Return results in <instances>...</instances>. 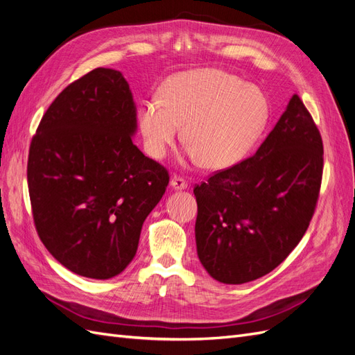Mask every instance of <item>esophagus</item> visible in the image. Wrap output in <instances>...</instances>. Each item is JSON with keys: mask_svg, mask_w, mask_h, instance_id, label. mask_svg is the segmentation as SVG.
Instances as JSON below:
<instances>
[{"mask_svg": "<svg viewBox=\"0 0 355 355\" xmlns=\"http://www.w3.org/2000/svg\"><path fill=\"white\" fill-rule=\"evenodd\" d=\"M170 187L176 189V191H182V189H187L188 188V184L187 180L184 178H179V176H175L170 179Z\"/></svg>", "mask_w": 355, "mask_h": 355, "instance_id": "esophagus-1", "label": "esophagus"}]
</instances>
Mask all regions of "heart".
I'll use <instances>...</instances> for the list:
<instances>
[{
    "instance_id": "1",
    "label": "heart",
    "mask_w": 355,
    "mask_h": 355,
    "mask_svg": "<svg viewBox=\"0 0 355 355\" xmlns=\"http://www.w3.org/2000/svg\"><path fill=\"white\" fill-rule=\"evenodd\" d=\"M268 118L263 94L219 69L170 77L161 99L142 103L139 128L149 157L163 158L184 133L187 157L207 168L239 163L262 133Z\"/></svg>"
}]
</instances>
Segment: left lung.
I'll return each mask as SVG.
<instances>
[{
    "label": "left lung",
    "mask_w": 355,
    "mask_h": 355,
    "mask_svg": "<svg viewBox=\"0 0 355 355\" xmlns=\"http://www.w3.org/2000/svg\"><path fill=\"white\" fill-rule=\"evenodd\" d=\"M323 176V142L297 94L256 154L194 188L197 254L220 283L271 272L302 240Z\"/></svg>",
    "instance_id": "8db88e82"
}]
</instances>
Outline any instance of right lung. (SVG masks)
I'll return each instance as SVG.
<instances>
[{
  "mask_svg": "<svg viewBox=\"0 0 355 355\" xmlns=\"http://www.w3.org/2000/svg\"><path fill=\"white\" fill-rule=\"evenodd\" d=\"M133 94L96 68L55 99L32 137L28 188L42 244L69 271L108 280L133 261L167 170L142 154Z\"/></svg>",
  "mask_w": 355,
  "mask_h": 355,
  "instance_id": "1",
  "label": "right lung"
}]
</instances>
